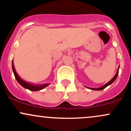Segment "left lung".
<instances>
[{"mask_svg":"<svg viewBox=\"0 0 131 131\" xmlns=\"http://www.w3.org/2000/svg\"><path fill=\"white\" fill-rule=\"evenodd\" d=\"M119 66L118 69V71H117L116 73V74L115 75V76H114V77L112 79H111V80L110 81L108 82H107V83H106V84H105V85H103V86L100 87V88H88V87H86V86H85V87H86L87 88L89 89H91V90H94V91H101V90L104 89L105 88H106V87L108 86L109 85L112 84L113 83V82L114 81H115L116 80V79L117 76H118V73H119Z\"/></svg>","mask_w":131,"mask_h":131,"instance_id":"1","label":"left lung"}]
</instances>
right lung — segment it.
<instances>
[{
	"label": "right lung",
	"instance_id": "obj_1",
	"mask_svg": "<svg viewBox=\"0 0 131 131\" xmlns=\"http://www.w3.org/2000/svg\"><path fill=\"white\" fill-rule=\"evenodd\" d=\"M12 69H13V73H14V75H15V77L16 81H18V82L21 86L23 87L24 88L27 89L29 90V91H40V90L46 88L47 86H48V85H49V84H42V85H34V84H32L29 83V82H26V81L23 80L21 78L18 76V74H17V73L16 72L15 69L14 64H13V60H12Z\"/></svg>",
	"mask_w": 131,
	"mask_h": 131
}]
</instances>
